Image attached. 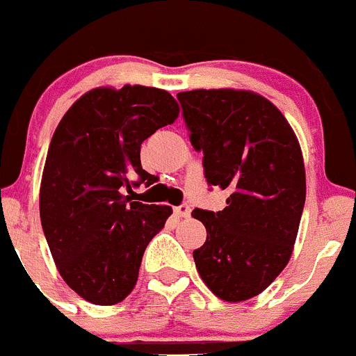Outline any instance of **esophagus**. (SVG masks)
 Returning a JSON list of instances; mask_svg holds the SVG:
<instances>
[{"instance_id": "34e87169", "label": "esophagus", "mask_w": 356, "mask_h": 356, "mask_svg": "<svg viewBox=\"0 0 356 356\" xmlns=\"http://www.w3.org/2000/svg\"><path fill=\"white\" fill-rule=\"evenodd\" d=\"M175 213H176V216H178V217H188V216H191V207L185 205V203H184V205L176 207Z\"/></svg>"}]
</instances>
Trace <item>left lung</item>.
<instances>
[{
    "label": "left lung",
    "instance_id": "8db88e82",
    "mask_svg": "<svg viewBox=\"0 0 356 356\" xmlns=\"http://www.w3.org/2000/svg\"><path fill=\"white\" fill-rule=\"evenodd\" d=\"M178 102L207 181L229 194L219 212H193L207 228L196 269L217 298L246 301L291 260L307 194L300 143L284 114L251 90H187Z\"/></svg>",
    "mask_w": 356,
    "mask_h": 356
}]
</instances>
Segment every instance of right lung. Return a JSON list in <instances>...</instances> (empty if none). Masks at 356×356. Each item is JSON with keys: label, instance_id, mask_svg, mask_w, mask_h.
<instances>
[{"label": "right lung", "instance_id": "right-lung-1", "mask_svg": "<svg viewBox=\"0 0 356 356\" xmlns=\"http://www.w3.org/2000/svg\"><path fill=\"white\" fill-rule=\"evenodd\" d=\"M178 114L168 90L97 87L72 103L53 134L40 222L56 269L85 301L121 303L137 284L146 246L172 213L131 201V187L155 181L140 165V144Z\"/></svg>", "mask_w": 356, "mask_h": 356}]
</instances>
